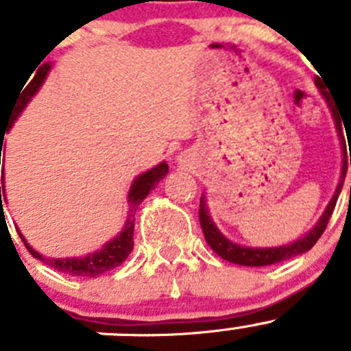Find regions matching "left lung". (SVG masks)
<instances>
[{
    "mask_svg": "<svg viewBox=\"0 0 351 351\" xmlns=\"http://www.w3.org/2000/svg\"><path fill=\"white\" fill-rule=\"evenodd\" d=\"M317 86H319L320 93L326 98L327 106H329L330 112H332L334 123H336V130H338V136L341 145H345V135H343V128L345 123L341 124L343 117H339V109L334 107V104L330 101V95L326 88L322 86L319 80L315 81ZM345 157H343V168H341V176H339V183L336 186V192H334L332 199L327 204L326 211L322 213V216L319 218V221L315 223V227L310 232L303 235L301 239H296L294 242L286 245H277V247H250V245H242L237 244V242L230 241L227 235H223V232L216 227V223L213 221L211 213H209L208 208V199H206V192L201 194V202H199V223H201L202 234H204L206 242L209 244L213 251L223 260L230 261V263L235 265H244V267H267V265L279 263V261H286L289 258L300 256V254L306 253L308 250H312L315 242L319 241L320 235L324 234L327 227V221H329L330 215L334 211V206L338 202L339 192L343 189V182H345L346 169H348V159H346V152L343 150ZM350 165H351V156H350Z\"/></svg>",
    "mask_w": 351,
    "mask_h": 351,
    "instance_id": "left-lung-1",
    "label": "left lung"
}]
</instances>
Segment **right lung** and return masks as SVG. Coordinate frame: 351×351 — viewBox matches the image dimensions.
<instances>
[{
    "label": "right lung",
    "instance_id": "1",
    "mask_svg": "<svg viewBox=\"0 0 351 351\" xmlns=\"http://www.w3.org/2000/svg\"><path fill=\"white\" fill-rule=\"evenodd\" d=\"M50 71V64H45L43 67H39L38 76L29 83V86L25 90H22V95L19 93V100L15 101V109H12L10 112V123L5 130L0 131V165H1V150H3V138H5V133L10 130V126L13 124V121L21 116V112L24 110V107L27 106V101L31 100L36 95V91L41 86L43 80ZM169 168L166 160H160L152 168L145 169V171L138 173L135 178L131 180L130 185H128L126 197V213H124V220L121 223V227L117 228L116 234L112 237H109L107 241L101 242L100 245L93 247L90 251H83V253H74V254H58V256H48V254H43L39 251H36L27 241H25L24 235L19 232L21 239L24 241V245L27 247L29 253L36 258V260H41L43 263L50 265L55 270L64 271L69 275H80V277H97V275L104 274V271L110 270V268H116L117 265L123 263L128 258V254L133 250V230H135V211L136 206L143 201V199L149 195V192L152 191L154 186L159 183V180L165 178L168 175ZM1 194L5 195V171L1 168V186H0V201ZM3 204V202H1Z\"/></svg>",
    "mask_w": 351,
    "mask_h": 351
}]
</instances>
